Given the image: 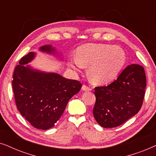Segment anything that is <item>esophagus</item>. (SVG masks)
<instances>
[{
	"instance_id": "1",
	"label": "esophagus",
	"mask_w": 156,
	"mask_h": 156,
	"mask_svg": "<svg viewBox=\"0 0 156 156\" xmlns=\"http://www.w3.org/2000/svg\"><path fill=\"white\" fill-rule=\"evenodd\" d=\"M82 90L84 91H90L92 90V88H91L90 87L86 86V85H83V86H82Z\"/></svg>"
}]
</instances>
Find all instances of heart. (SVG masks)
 Masks as SVG:
<instances>
[{"instance_id": "b5f03b06", "label": "heart", "mask_w": 156, "mask_h": 156, "mask_svg": "<svg viewBox=\"0 0 156 156\" xmlns=\"http://www.w3.org/2000/svg\"><path fill=\"white\" fill-rule=\"evenodd\" d=\"M126 61V54L120 47L88 43L78 48L76 58L70 62V66L75 70L89 66L90 80L94 83L103 84L115 79Z\"/></svg>"}]
</instances>
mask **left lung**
I'll return each instance as SVG.
<instances>
[{"label": "left lung", "instance_id": "obj_1", "mask_svg": "<svg viewBox=\"0 0 156 156\" xmlns=\"http://www.w3.org/2000/svg\"><path fill=\"white\" fill-rule=\"evenodd\" d=\"M146 87L144 68L131 64L107 86L95 87L93 113L103 128L119 126L138 113L143 105Z\"/></svg>", "mask_w": 156, "mask_h": 156}]
</instances>
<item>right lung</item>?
Instances as JSON below:
<instances>
[{
    "label": "right lung",
    "instance_id": "1",
    "mask_svg": "<svg viewBox=\"0 0 156 156\" xmlns=\"http://www.w3.org/2000/svg\"><path fill=\"white\" fill-rule=\"evenodd\" d=\"M40 51L55 53L51 45ZM33 52L24 55L13 75V90L16 107L33 127L47 130L53 127L63 115L68 101L79 92L82 84L54 73L34 70L28 64L35 58Z\"/></svg>",
    "mask_w": 156,
    "mask_h": 156
}]
</instances>
